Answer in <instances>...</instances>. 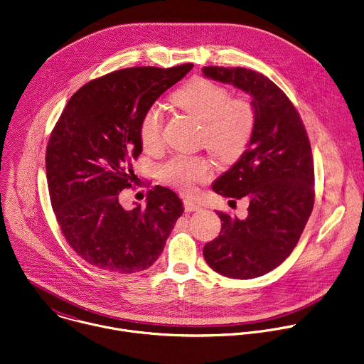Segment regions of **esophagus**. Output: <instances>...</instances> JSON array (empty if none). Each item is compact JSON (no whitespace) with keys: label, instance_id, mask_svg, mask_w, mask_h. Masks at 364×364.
Listing matches in <instances>:
<instances>
[{"label":"esophagus","instance_id":"1","mask_svg":"<svg viewBox=\"0 0 364 364\" xmlns=\"http://www.w3.org/2000/svg\"><path fill=\"white\" fill-rule=\"evenodd\" d=\"M184 210L188 211V213L198 211V210H201V204H198V203H196V201H193L190 198H186L184 200Z\"/></svg>","mask_w":364,"mask_h":364}]
</instances>
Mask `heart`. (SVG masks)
<instances>
[{
    "instance_id": "b5f03b06",
    "label": "heart",
    "mask_w": 364,
    "mask_h": 364,
    "mask_svg": "<svg viewBox=\"0 0 364 364\" xmlns=\"http://www.w3.org/2000/svg\"><path fill=\"white\" fill-rule=\"evenodd\" d=\"M173 102L203 124V140L218 157H238L247 147L255 123L252 106L244 99H230V92L208 79L196 77L181 86ZM163 113L156 105L141 116L139 124L140 143L147 150L161 144ZM213 167L203 157L177 156L163 167L164 180L176 188L191 193L197 183H205Z\"/></svg>"
}]
</instances>
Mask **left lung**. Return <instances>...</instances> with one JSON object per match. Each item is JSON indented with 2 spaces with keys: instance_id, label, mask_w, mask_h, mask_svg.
Instances as JSON below:
<instances>
[{
  "instance_id": "left-lung-1",
  "label": "left lung",
  "mask_w": 364,
  "mask_h": 364,
  "mask_svg": "<svg viewBox=\"0 0 364 364\" xmlns=\"http://www.w3.org/2000/svg\"><path fill=\"white\" fill-rule=\"evenodd\" d=\"M203 75L248 93L255 114L247 150L213 183L223 197L247 198L248 215L217 211L221 232L203 255L224 277L252 279L279 267L304 232L315 203L312 149L298 110L271 79L247 68L204 66Z\"/></svg>"
}]
</instances>
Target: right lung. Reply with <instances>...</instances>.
<instances>
[{
  "mask_svg": "<svg viewBox=\"0 0 364 364\" xmlns=\"http://www.w3.org/2000/svg\"><path fill=\"white\" fill-rule=\"evenodd\" d=\"M193 69L126 68L83 85L66 103L46 147L50 204L72 250L90 265L117 274L151 267L184 208L178 196L156 186L146 207L123 208L132 160L141 153L143 113Z\"/></svg>",
  "mask_w": 364,
  "mask_h": 364,
  "instance_id": "add662e5",
  "label": "right lung"
}]
</instances>
